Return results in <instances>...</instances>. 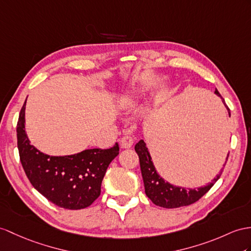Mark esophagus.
<instances>
[{"instance_id": "obj_1", "label": "esophagus", "mask_w": 251, "mask_h": 251, "mask_svg": "<svg viewBox=\"0 0 251 251\" xmlns=\"http://www.w3.org/2000/svg\"><path fill=\"white\" fill-rule=\"evenodd\" d=\"M133 143H134V139L133 137L130 135V134H124V136H122L120 138V146L121 148H125V149H127V148H131V147L133 146Z\"/></svg>"}]
</instances>
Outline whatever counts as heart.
Listing matches in <instances>:
<instances>
[{"label": "heart", "instance_id": "heart-1", "mask_svg": "<svg viewBox=\"0 0 251 251\" xmlns=\"http://www.w3.org/2000/svg\"><path fill=\"white\" fill-rule=\"evenodd\" d=\"M136 94L134 93H126V95H124V97L121 98V103H124V104H132L136 101Z\"/></svg>", "mask_w": 251, "mask_h": 251}]
</instances>
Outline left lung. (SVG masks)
Here are the masks:
<instances>
[{
    "instance_id": "obj_1",
    "label": "left lung",
    "mask_w": 251,
    "mask_h": 251,
    "mask_svg": "<svg viewBox=\"0 0 251 251\" xmlns=\"http://www.w3.org/2000/svg\"><path fill=\"white\" fill-rule=\"evenodd\" d=\"M215 94L221 97V94L218 93V90H215ZM224 105L227 107L229 117H230V109L226 105L225 100L222 98ZM227 136L228 137V131H227ZM135 151L138 154L139 157V164H140V170H142V176L144 180V185H145V193L152 202L155 205L166 207V209H175V207H180V206H185L189 205L194 202H196L201 197L205 195L207 192L210 191V188L214 185L219 176H221L223 169L225 167L226 163L228 161L229 153L227 154V158H226V163L224 167L222 168L221 173H219L212 183L207 184L203 187H199L197 189L193 188H185L182 186H175L170 184L169 182L165 181L162 176L157 174L156 169L152 162V158L150 156V153L147 148L146 143L143 139H140L139 142L135 145Z\"/></svg>"
}]
</instances>
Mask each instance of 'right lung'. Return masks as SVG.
Segmentation results:
<instances>
[{"label":"right lung","instance_id":"right-lung-1","mask_svg":"<svg viewBox=\"0 0 251 251\" xmlns=\"http://www.w3.org/2000/svg\"><path fill=\"white\" fill-rule=\"evenodd\" d=\"M25 102L17 124L20 161L32 185L49 201L67 210L89 206L100 196L108 165L119 154L116 143L109 149H87L79 153L52 156L30 145L25 132Z\"/></svg>","mask_w":251,"mask_h":251}]
</instances>
